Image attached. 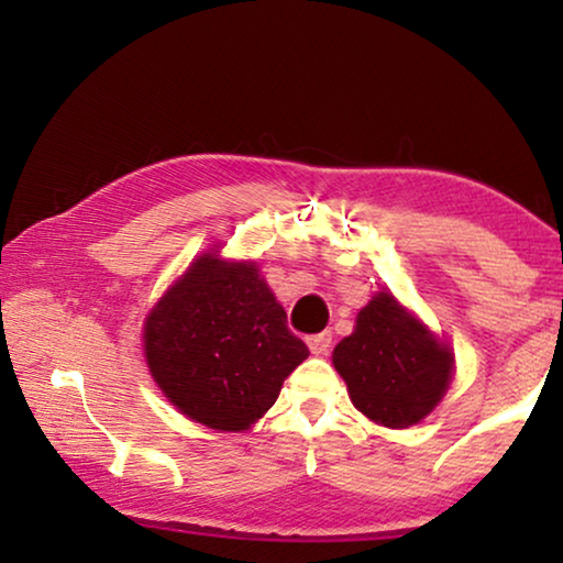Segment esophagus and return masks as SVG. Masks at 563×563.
<instances>
[{"mask_svg": "<svg viewBox=\"0 0 563 563\" xmlns=\"http://www.w3.org/2000/svg\"><path fill=\"white\" fill-rule=\"evenodd\" d=\"M330 343H333V335L330 333H314V335H307V345H310V351L314 356H325L330 351Z\"/></svg>", "mask_w": 563, "mask_h": 563, "instance_id": "34e87169", "label": "esophagus"}]
</instances>
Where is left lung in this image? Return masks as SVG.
<instances>
[{
	"mask_svg": "<svg viewBox=\"0 0 563 563\" xmlns=\"http://www.w3.org/2000/svg\"><path fill=\"white\" fill-rule=\"evenodd\" d=\"M351 402L384 428H410L441 402L453 353L395 295L379 291L333 351Z\"/></svg>",
	"mask_w": 563,
	"mask_h": 563,
	"instance_id": "8db88e82",
	"label": "left lung"
}]
</instances>
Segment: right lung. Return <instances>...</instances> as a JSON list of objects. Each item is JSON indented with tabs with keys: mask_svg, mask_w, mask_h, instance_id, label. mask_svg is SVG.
Here are the masks:
<instances>
[{
	"mask_svg": "<svg viewBox=\"0 0 563 563\" xmlns=\"http://www.w3.org/2000/svg\"><path fill=\"white\" fill-rule=\"evenodd\" d=\"M151 376L189 420L241 433L310 356L253 261L195 258L143 328Z\"/></svg>",
	"mask_w": 563,
	"mask_h": 563,
	"instance_id": "add662e5",
	"label": "right lung"
}]
</instances>
